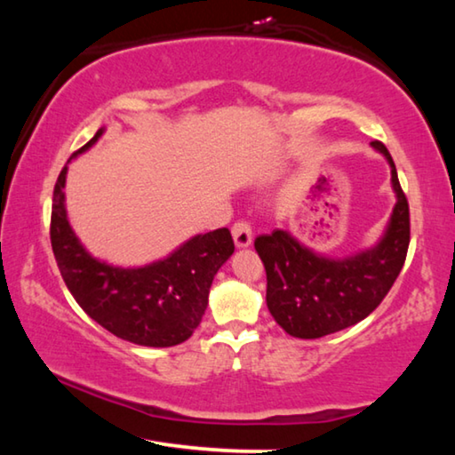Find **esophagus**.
I'll list each match as a JSON object with an SVG mask.
<instances>
[{"instance_id": "obj_1", "label": "esophagus", "mask_w": 455, "mask_h": 455, "mask_svg": "<svg viewBox=\"0 0 455 455\" xmlns=\"http://www.w3.org/2000/svg\"><path fill=\"white\" fill-rule=\"evenodd\" d=\"M233 241L236 244V249H246L252 243V227L251 222L246 220H238L233 225Z\"/></svg>"}]
</instances>
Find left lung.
I'll use <instances>...</instances> for the list:
<instances>
[{
	"label": "left lung",
	"mask_w": 455,
	"mask_h": 455,
	"mask_svg": "<svg viewBox=\"0 0 455 455\" xmlns=\"http://www.w3.org/2000/svg\"><path fill=\"white\" fill-rule=\"evenodd\" d=\"M371 146L389 163L397 196L387 228L375 246L345 259H329L307 249L287 230L257 236L255 249L267 271V307L291 337L319 339L363 321L402 273L410 246V204L391 154L381 142Z\"/></svg>",
	"instance_id": "obj_1"
}]
</instances>
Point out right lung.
Here are the masks:
<instances>
[{
  "instance_id": "add662e5",
  "label": "right lung",
  "mask_w": 455,
  "mask_h": 455,
  "mask_svg": "<svg viewBox=\"0 0 455 455\" xmlns=\"http://www.w3.org/2000/svg\"><path fill=\"white\" fill-rule=\"evenodd\" d=\"M104 134L100 128L72 158ZM70 158V160H72ZM68 160V163H70ZM66 174L53 188L50 238L66 287L98 325L144 347H172L195 333L209 305L214 275L235 252L228 228L196 235L171 255L144 267H114L84 249L66 212Z\"/></svg>"
}]
</instances>
